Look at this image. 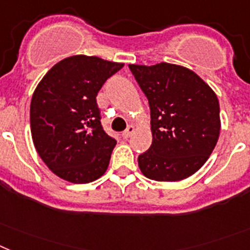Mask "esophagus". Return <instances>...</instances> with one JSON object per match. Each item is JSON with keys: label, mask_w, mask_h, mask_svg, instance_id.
Masks as SVG:
<instances>
[{"label": "esophagus", "mask_w": 250, "mask_h": 250, "mask_svg": "<svg viewBox=\"0 0 250 250\" xmlns=\"http://www.w3.org/2000/svg\"><path fill=\"white\" fill-rule=\"evenodd\" d=\"M133 132H135V127H133V125H128V127H127V129H125V131L122 133V137L127 140V138H128L129 136L133 133Z\"/></svg>", "instance_id": "obj_1"}]
</instances>
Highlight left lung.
Listing matches in <instances>:
<instances>
[{"label": "left lung", "mask_w": 250, "mask_h": 250, "mask_svg": "<svg viewBox=\"0 0 250 250\" xmlns=\"http://www.w3.org/2000/svg\"><path fill=\"white\" fill-rule=\"evenodd\" d=\"M148 100L152 144L138 156L148 179L178 182L207 161L220 135V105L197 73L178 64H129Z\"/></svg>", "instance_id": "8db88e82"}]
</instances>
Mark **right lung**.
I'll list each match as a JSON object with an SVG mask.
<instances>
[{"label": "right lung", "mask_w": 250, "mask_h": 250, "mask_svg": "<svg viewBox=\"0 0 250 250\" xmlns=\"http://www.w3.org/2000/svg\"><path fill=\"white\" fill-rule=\"evenodd\" d=\"M122 67L79 54L60 61L38 83L30 103L31 137L57 177L83 184L108 169L117 141L103 129L96 95Z\"/></svg>", "instance_id": "1"}]
</instances>
